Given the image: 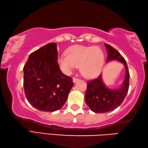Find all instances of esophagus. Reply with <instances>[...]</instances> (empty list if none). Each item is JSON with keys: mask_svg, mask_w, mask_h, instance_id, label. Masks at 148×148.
<instances>
[{"mask_svg": "<svg viewBox=\"0 0 148 148\" xmlns=\"http://www.w3.org/2000/svg\"><path fill=\"white\" fill-rule=\"evenodd\" d=\"M79 81V79L78 78H76V77H73V82L75 83V82H77V81Z\"/></svg>", "mask_w": 148, "mask_h": 148, "instance_id": "34e87169", "label": "esophagus"}]
</instances>
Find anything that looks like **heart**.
<instances>
[{
  "label": "heart",
  "mask_w": 148,
  "mask_h": 148,
  "mask_svg": "<svg viewBox=\"0 0 148 148\" xmlns=\"http://www.w3.org/2000/svg\"><path fill=\"white\" fill-rule=\"evenodd\" d=\"M60 67L69 74L79 66L80 71L86 78H94L100 73L104 64V54L97 46L75 45L67 49L66 54L58 58Z\"/></svg>",
  "instance_id": "1"
}]
</instances>
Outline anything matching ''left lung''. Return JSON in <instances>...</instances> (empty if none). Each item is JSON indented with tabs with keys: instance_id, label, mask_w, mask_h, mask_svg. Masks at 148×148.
<instances>
[{
	"instance_id": "1",
	"label": "left lung",
	"mask_w": 148,
	"mask_h": 148,
	"mask_svg": "<svg viewBox=\"0 0 148 148\" xmlns=\"http://www.w3.org/2000/svg\"><path fill=\"white\" fill-rule=\"evenodd\" d=\"M107 49V62L118 60L122 63L125 69V77L120 88L116 90L108 88L102 80V75L87 82L85 101L90 110L96 113H105L115 109L120 106L128 92L129 72L126 62L119 52L112 46L105 43Z\"/></svg>"
}]
</instances>
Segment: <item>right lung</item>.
Here are the masks:
<instances>
[{"label":"right lung","instance_id":"1","mask_svg":"<svg viewBox=\"0 0 148 148\" xmlns=\"http://www.w3.org/2000/svg\"><path fill=\"white\" fill-rule=\"evenodd\" d=\"M56 47V43H50L33 52L23 67L26 97L34 107L45 112L62 108L73 86L71 77L60 69Z\"/></svg>","mask_w":148,"mask_h":148}]
</instances>
